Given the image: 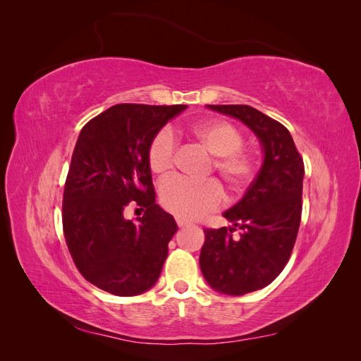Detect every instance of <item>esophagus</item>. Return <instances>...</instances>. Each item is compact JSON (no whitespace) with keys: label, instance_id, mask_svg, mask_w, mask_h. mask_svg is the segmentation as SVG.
I'll use <instances>...</instances> for the list:
<instances>
[{"label":"esophagus","instance_id":"obj_1","mask_svg":"<svg viewBox=\"0 0 361 361\" xmlns=\"http://www.w3.org/2000/svg\"><path fill=\"white\" fill-rule=\"evenodd\" d=\"M176 223H178L179 227H187V226H190V223H188L187 220H183V218H176Z\"/></svg>","mask_w":361,"mask_h":361}]
</instances>
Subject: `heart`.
<instances>
[{
    "instance_id": "obj_1",
    "label": "heart",
    "mask_w": 361,
    "mask_h": 361,
    "mask_svg": "<svg viewBox=\"0 0 361 361\" xmlns=\"http://www.w3.org/2000/svg\"><path fill=\"white\" fill-rule=\"evenodd\" d=\"M188 135L215 155L214 167L232 190H243L253 180L256 162L243 149L244 135L233 123L220 118L203 120L188 129ZM147 161L150 170L159 178L169 176L176 161V141L169 129H161L152 138ZM224 200V191L215 179L204 182L171 179L161 188L162 206L183 220H195L216 211Z\"/></svg>"
}]
</instances>
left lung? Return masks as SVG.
I'll use <instances>...</instances> for the list:
<instances>
[{"instance_id":"1","label":"left lung","mask_w":361,"mask_h":361,"mask_svg":"<svg viewBox=\"0 0 361 361\" xmlns=\"http://www.w3.org/2000/svg\"><path fill=\"white\" fill-rule=\"evenodd\" d=\"M239 118L260 140L264 164L244 197L224 212L234 227L204 228L202 274L211 288L244 295L268 286L286 267L298 235L304 162L289 130L250 105H207Z\"/></svg>"}]
</instances>
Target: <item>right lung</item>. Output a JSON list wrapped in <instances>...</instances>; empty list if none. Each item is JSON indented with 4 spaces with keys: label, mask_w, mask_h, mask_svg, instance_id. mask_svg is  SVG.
<instances>
[{
    "label": "right lung",
    "mask_w": 361,
    "mask_h": 361,
    "mask_svg": "<svg viewBox=\"0 0 361 361\" xmlns=\"http://www.w3.org/2000/svg\"><path fill=\"white\" fill-rule=\"evenodd\" d=\"M187 105L117 104L81 129L63 192V233L81 276L133 297L155 285L178 231L155 203L147 161L152 138ZM128 205L145 211L125 221Z\"/></svg>",
    "instance_id": "right-lung-1"
}]
</instances>
